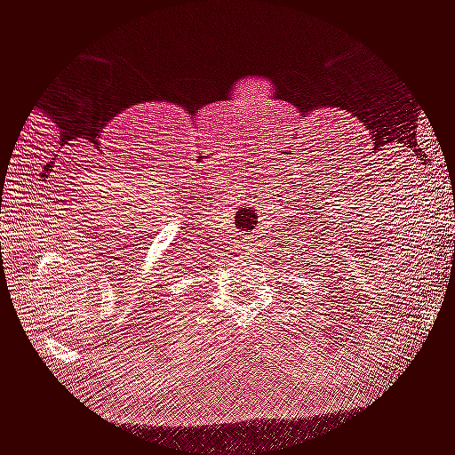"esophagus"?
<instances>
[{
    "instance_id": "esophagus-1",
    "label": "esophagus",
    "mask_w": 455,
    "mask_h": 455,
    "mask_svg": "<svg viewBox=\"0 0 455 455\" xmlns=\"http://www.w3.org/2000/svg\"><path fill=\"white\" fill-rule=\"evenodd\" d=\"M241 249L247 251V253H251V251H253V241H245V243H243V245H241Z\"/></svg>"
}]
</instances>
